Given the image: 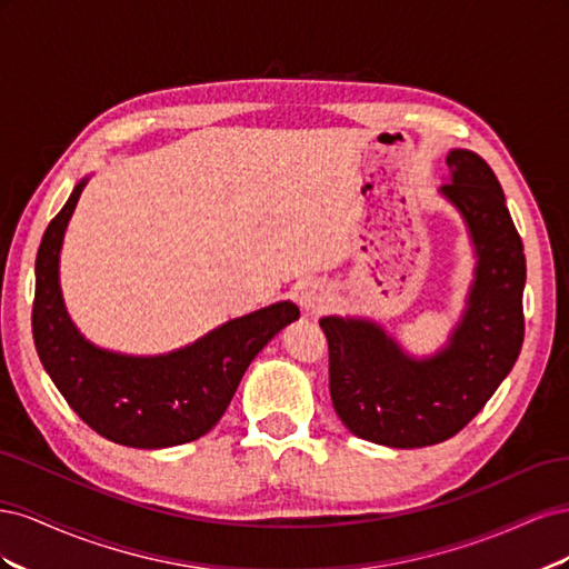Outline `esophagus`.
<instances>
[{"mask_svg": "<svg viewBox=\"0 0 569 569\" xmlns=\"http://www.w3.org/2000/svg\"><path fill=\"white\" fill-rule=\"evenodd\" d=\"M330 301H332L330 287L322 282H308L299 291V306L308 316H320L325 308L330 306Z\"/></svg>", "mask_w": 569, "mask_h": 569, "instance_id": "1", "label": "esophagus"}]
</instances>
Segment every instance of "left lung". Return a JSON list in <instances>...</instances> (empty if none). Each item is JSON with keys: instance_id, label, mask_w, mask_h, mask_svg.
<instances>
[{"instance_id": "obj_1", "label": "left lung", "mask_w": 569, "mask_h": 569, "mask_svg": "<svg viewBox=\"0 0 569 569\" xmlns=\"http://www.w3.org/2000/svg\"><path fill=\"white\" fill-rule=\"evenodd\" d=\"M446 166L451 182L439 192L465 218L477 253L468 308L449 343L412 358L372 320H320L337 416L356 437L393 449L456 437L506 380L525 339V247L503 189L475 151L453 149Z\"/></svg>"}]
</instances>
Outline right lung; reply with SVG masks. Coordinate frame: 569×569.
I'll list each match as a JSON object with an SVG mask.
<instances>
[{
	"label": "right lung",
	"instance_id": "right-lung-1",
	"mask_svg": "<svg viewBox=\"0 0 569 569\" xmlns=\"http://www.w3.org/2000/svg\"><path fill=\"white\" fill-rule=\"evenodd\" d=\"M80 180L49 222L36 261L32 337L51 382L97 435L132 449H166L203 437L230 406L251 360L299 318L291 301L234 318L166 356H123L84 339L66 313L59 253L82 194Z\"/></svg>",
	"mask_w": 569,
	"mask_h": 569
}]
</instances>
